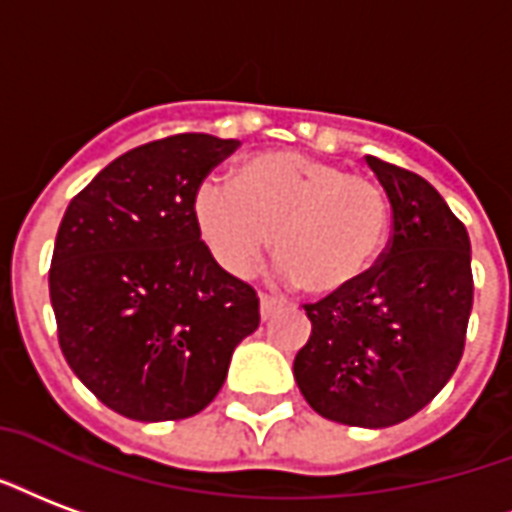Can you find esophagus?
<instances>
[{
	"label": "esophagus",
	"instance_id": "1",
	"mask_svg": "<svg viewBox=\"0 0 512 512\" xmlns=\"http://www.w3.org/2000/svg\"><path fill=\"white\" fill-rule=\"evenodd\" d=\"M276 312H279V304H276L274 298H266V295H263V298H260V317H263V320H271Z\"/></svg>",
	"mask_w": 512,
	"mask_h": 512
}]
</instances>
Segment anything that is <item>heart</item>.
Returning <instances> with one entry per match:
<instances>
[{
    "mask_svg": "<svg viewBox=\"0 0 512 512\" xmlns=\"http://www.w3.org/2000/svg\"><path fill=\"white\" fill-rule=\"evenodd\" d=\"M195 225L233 279L255 271L274 236L279 282L336 295L358 285L380 257L388 203L369 176L298 151H268L236 170L233 187L200 184Z\"/></svg>",
    "mask_w": 512,
    "mask_h": 512,
    "instance_id": "1",
    "label": "heart"
}]
</instances>
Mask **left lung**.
<instances>
[{
    "mask_svg": "<svg viewBox=\"0 0 512 512\" xmlns=\"http://www.w3.org/2000/svg\"><path fill=\"white\" fill-rule=\"evenodd\" d=\"M391 200L388 252L361 282L306 306L293 374L317 415L361 429L412 418L453 377L472 312L467 227L418 173L366 157Z\"/></svg>",
    "mask_w": 512,
    "mask_h": 512,
    "instance_id": "left-lung-1",
    "label": "left lung"
}]
</instances>
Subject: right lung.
Wrapping results in <instances>:
<instances>
[{
	"label": "right lung",
	"mask_w": 512,
	"mask_h": 512,
	"mask_svg": "<svg viewBox=\"0 0 512 512\" xmlns=\"http://www.w3.org/2000/svg\"><path fill=\"white\" fill-rule=\"evenodd\" d=\"M238 140L184 132L121 154L64 211L51 306L75 377L130 420L198 415L257 331L252 287L214 263L195 192Z\"/></svg>",
	"instance_id": "obj_1"
}]
</instances>
